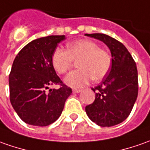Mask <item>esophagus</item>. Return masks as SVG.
Listing matches in <instances>:
<instances>
[{
  "label": "esophagus",
  "instance_id": "34e87169",
  "mask_svg": "<svg viewBox=\"0 0 150 150\" xmlns=\"http://www.w3.org/2000/svg\"><path fill=\"white\" fill-rule=\"evenodd\" d=\"M73 93H80L82 91V89H78V88H73Z\"/></svg>",
  "mask_w": 150,
  "mask_h": 150
}]
</instances>
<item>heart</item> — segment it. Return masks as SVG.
I'll list each match as a JSON object with an SVG mask.
<instances>
[{
    "label": "heart",
    "instance_id": "heart-1",
    "mask_svg": "<svg viewBox=\"0 0 150 150\" xmlns=\"http://www.w3.org/2000/svg\"><path fill=\"white\" fill-rule=\"evenodd\" d=\"M51 62L54 70L65 75L77 62L78 70L72 71L65 79V83L73 88L86 85L91 79H103L112 67V57L108 51L100 48L91 40H78L67 45V50L57 47L52 54Z\"/></svg>",
    "mask_w": 150,
    "mask_h": 150
}]
</instances>
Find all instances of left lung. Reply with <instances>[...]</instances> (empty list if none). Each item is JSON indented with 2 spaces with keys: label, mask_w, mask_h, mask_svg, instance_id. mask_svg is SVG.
I'll return each mask as SVG.
<instances>
[{
  "label": "left lung",
  "mask_w": 150,
  "mask_h": 150,
  "mask_svg": "<svg viewBox=\"0 0 150 150\" xmlns=\"http://www.w3.org/2000/svg\"><path fill=\"white\" fill-rule=\"evenodd\" d=\"M103 42L112 53V67L102 83L94 88L95 99L85 107L90 120L100 126H112L125 121L138 95V72L126 47L103 33L85 34Z\"/></svg>",
  "instance_id": "obj_1"
}]
</instances>
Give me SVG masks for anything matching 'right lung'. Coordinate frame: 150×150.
I'll list each match as a JSON object with an SVG mask.
<instances>
[{
  "instance_id": "add662e5",
  "label": "right lung",
  "mask_w": 150,
  "mask_h": 150,
  "mask_svg": "<svg viewBox=\"0 0 150 150\" xmlns=\"http://www.w3.org/2000/svg\"><path fill=\"white\" fill-rule=\"evenodd\" d=\"M65 35L43 37L30 42L15 58L9 76L10 100L20 119L27 124L47 126L61 116L72 89L57 75L51 57ZM58 90L45 91L49 85Z\"/></svg>"
}]
</instances>
